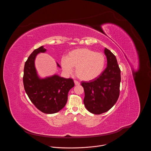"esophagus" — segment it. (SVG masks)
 <instances>
[{"instance_id":"1","label":"esophagus","mask_w":151,"mask_h":151,"mask_svg":"<svg viewBox=\"0 0 151 151\" xmlns=\"http://www.w3.org/2000/svg\"><path fill=\"white\" fill-rule=\"evenodd\" d=\"M74 82H75V85H80V83L77 81H74Z\"/></svg>"}]
</instances>
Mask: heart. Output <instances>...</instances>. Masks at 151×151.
<instances>
[{
  "label": "heart",
  "instance_id": "1",
  "mask_svg": "<svg viewBox=\"0 0 151 151\" xmlns=\"http://www.w3.org/2000/svg\"><path fill=\"white\" fill-rule=\"evenodd\" d=\"M105 57L101 53L87 48L74 50L68 53L66 57L61 60L63 71L70 74L75 68L79 79L89 81L97 78L103 72L105 66Z\"/></svg>",
  "mask_w": 151,
  "mask_h": 151
}]
</instances>
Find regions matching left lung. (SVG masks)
I'll list each match as a JSON object with an SVG mask.
<instances>
[{
  "mask_svg": "<svg viewBox=\"0 0 151 151\" xmlns=\"http://www.w3.org/2000/svg\"><path fill=\"white\" fill-rule=\"evenodd\" d=\"M107 67L98 78L81 82L83 87L84 105L89 112L99 115L111 109L119 96L121 70L115 55L106 48Z\"/></svg>",
  "mask_w": 151,
  "mask_h": 151,
  "instance_id": "left-lung-1",
  "label": "left lung"
}]
</instances>
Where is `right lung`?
Wrapping results in <instances>:
<instances>
[{"mask_svg":"<svg viewBox=\"0 0 151 151\" xmlns=\"http://www.w3.org/2000/svg\"><path fill=\"white\" fill-rule=\"evenodd\" d=\"M46 51L44 46H41L30 55L24 64L23 83L33 104L43 113L52 114L65 106L68 93L75 83L72 79L64 78L56 74L45 78L39 76L35 65V58L38 54ZM57 65L60 68L57 63Z\"/></svg>","mask_w":151,"mask_h":151,"instance_id":"1","label":"right lung"}]
</instances>
